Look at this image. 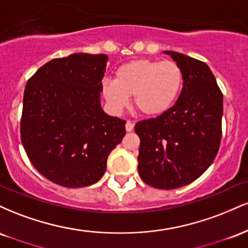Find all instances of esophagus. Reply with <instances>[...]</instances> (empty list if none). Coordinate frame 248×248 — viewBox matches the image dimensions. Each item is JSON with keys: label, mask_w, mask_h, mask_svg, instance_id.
Here are the masks:
<instances>
[{"label": "esophagus", "mask_w": 248, "mask_h": 248, "mask_svg": "<svg viewBox=\"0 0 248 248\" xmlns=\"http://www.w3.org/2000/svg\"><path fill=\"white\" fill-rule=\"evenodd\" d=\"M133 129H134V122L128 120L126 122V130H127V132H132Z\"/></svg>", "instance_id": "obj_1"}]
</instances>
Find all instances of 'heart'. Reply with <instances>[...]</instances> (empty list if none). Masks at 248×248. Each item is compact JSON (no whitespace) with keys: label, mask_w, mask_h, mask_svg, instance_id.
I'll use <instances>...</instances> for the list:
<instances>
[{"label":"heart","mask_w":248,"mask_h":248,"mask_svg":"<svg viewBox=\"0 0 248 248\" xmlns=\"http://www.w3.org/2000/svg\"><path fill=\"white\" fill-rule=\"evenodd\" d=\"M184 75L173 61L136 59L121 65L115 79H105L101 92L108 107L120 114L134 95L135 107L143 115L157 118L173 107L181 95Z\"/></svg>","instance_id":"obj_1"}]
</instances>
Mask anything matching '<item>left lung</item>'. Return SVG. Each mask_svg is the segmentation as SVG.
Listing matches in <instances>:
<instances>
[{
  "label": "left lung",
  "mask_w": 248,
  "mask_h": 248,
  "mask_svg": "<svg viewBox=\"0 0 248 248\" xmlns=\"http://www.w3.org/2000/svg\"><path fill=\"white\" fill-rule=\"evenodd\" d=\"M181 66L184 85L166 114L139 121V173L157 189H177L197 179L212 164L221 139L223 94L205 62L164 51Z\"/></svg>",
  "instance_id": "1"
}]
</instances>
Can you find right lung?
Masks as SVG:
<instances>
[{
  "mask_svg": "<svg viewBox=\"0 0 248 248\" xmlns=\"http://www.w3.org/2000/svg\"><path fill=\"white\" fill-rule=\"evenodd\" d=\"M106 55L73 53L52 59L28 80L21 139L32 166L58 186H92L109 153L126 135V121L104 112Z\"/></svg>",
  "mask_w": 248,
  "mask_h": 248,
  "instance_id": "obj_1",
  "label": "right lung"
}]
</instances>
